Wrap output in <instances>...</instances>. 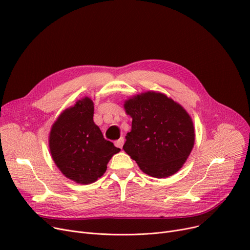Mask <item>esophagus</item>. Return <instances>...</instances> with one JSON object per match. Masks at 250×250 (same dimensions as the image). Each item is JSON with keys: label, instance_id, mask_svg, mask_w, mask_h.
Returning a JSON list of instances; mask_svg holds the SVG:
<instances>
[{"label": "esophagus", "instance_id": "esophagus-1", "mask_svg": "<svg viewBox=\"0 0 250 250\" xmlns=\"http://www.w3.org/2000/svg\"><path fill=\"white\" fill-rule=\"evenodd\" d=\"M124 142H125V140H124V138L122 137V138H120V139H118L117 141H115V146L116 147H118V148H123V146H124Z\"/></svg>", "mask_w": 250, "mask_h": 250}]
</instances>
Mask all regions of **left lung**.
<instances>
[{
  "mask_svg": "<svg viewBox=\"0 0 250 250\" xmlns=\"http://www.w3.org/2000/svg\"><path fill=\"white\" fill-rule=\"evenodd\" d=\"M124 108L133 122L123 149L142 171L156 178L179 171L195 141L185 107L161 92L146 91L125 100Z\"/></svg>",
  "mask_w": 250,
  "mask_h": 250,
  "instance_id": "left-lung-1",
  "label": "left lung"
}]
</instances>
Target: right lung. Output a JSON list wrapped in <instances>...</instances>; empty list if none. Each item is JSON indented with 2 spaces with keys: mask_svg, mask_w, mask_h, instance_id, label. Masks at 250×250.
Listing matches in <instances>:
<instances>
[{
  "mask_svg": "<svg viewBox=\"0 0 250 250\" xmlns=\"http://www.w3.org/2000/svg\"><path fill=\"white\" fill-rule=\"evenodd\" d=\"M93 115L94 103L85 96L59 115L48 135L52 160L62 175L80 185L100 178L112 156L121 151L103 138Z\"/></svg>",
  "mask_w": 250,
  "mask_h": 250,
  "instance_id": "obj_1",
  "label": "right lung"
}]
</instances>
